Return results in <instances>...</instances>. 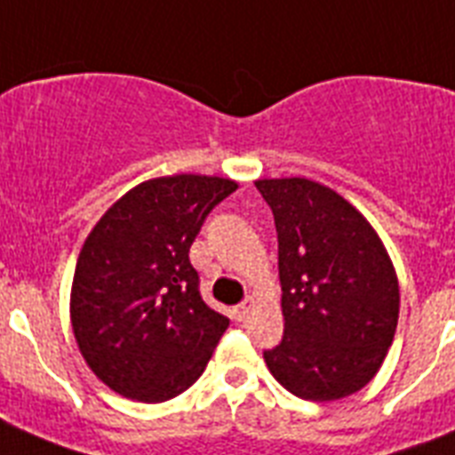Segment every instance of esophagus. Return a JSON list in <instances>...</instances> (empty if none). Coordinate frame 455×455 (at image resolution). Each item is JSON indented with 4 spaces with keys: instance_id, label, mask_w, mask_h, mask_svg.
Masks as SVG:
<instances>
[{
    "instance_id": "esophagus-1",
    "label": "esophagus",
    "mask_w": 455,
    "mask_h": 455,
    "mask_svg": "<svg viewBox=\"0 0 455 455\" xmlns=\"http://www.w3.org/2000/svg\"><path fill=\"white\" fill-rule=\"evenodd\" d=\"M252 307H255V299L248 298L245 302H241L238 307H234V316L235 321H245V318L250 316V311H252Z\"/></svg>"
}]
</instances>
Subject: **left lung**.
<instances>
[{"instance_id":"1","label":"left lung","mask_w":455,"mask_h":455,"mask_svg":"<svg viewBox=\"0 0 455 455\" xmlns=\"http://www.w3.org/2000/svg\"><path fill=\"white\" fill-rule=\"evenodd\" d=\"M278 234L285 331L264 352L299 399L335 402L373 380L399 321V281L371 221L328 186L257 179Z\"/></svg>"}]
</instances>
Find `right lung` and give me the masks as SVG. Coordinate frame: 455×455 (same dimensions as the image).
<instances>
[{
    "mask_svg": "<svg viewBox=\"0 0 455 455\" xmlns=\"http://www.w3.org/2000/svg\"><path fill=\"white\" fill-rule=\"evenodd\" d=\"M234 179L141 181L89 231L75 267L70 323L82 359L113 392L157 403L198 380L228 318L198 292L188 250Z\"/></svg>",
    "mask_w": 455,
    "mask_h": 455,
    "instance_id": "1",
    "label": "right lung"
}]
</instances>
